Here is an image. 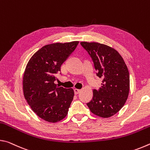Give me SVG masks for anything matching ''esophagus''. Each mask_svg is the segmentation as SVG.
I'll list each match as a JSON object with an SVG mask.
<instances>
[{
  "mask_svg": "<svg viewBox=\"0 0 150 150\" xmlns=\"http://www.w3.org/2000/svg\"><path fill=\"white\" fill-rule=\"evenodd\" d=\"M81 92V89H78V88H75L74 89V93L75 95H77Z\"/></svg>",
  "mask_w": 150,
  "mask_h": 150,
  "instance_id": "34e87169",
  "label": "esophagus"
}]
</instances>
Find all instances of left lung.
<instances>
[{
	"mask_svg": "<svg viewBox=\"0 0 150 150\" xmlns=\"http://www.w3.org/2000/svg\"><path fill=\"white\" fill-rule=\"evenodd\" d=\"M94 63L96 75L102 78L101 87L93 90L87 105L91 112L102 118L115 115L123 107L130 90V75L120 54L114 48L96 42H81Z\"/></svg>",
	"mask_w": 150,
	"mask_h": 150,
	"instance_id": "left-lung-1",
	"label": "left lung"
}]
</instances>
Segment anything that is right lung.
I'll return each instance as SVG.
<instances>
[{
    "instance_id": "right-lung-1",
    "label": "right lung",
    "mask_w": 150,
    "mask_h": 150,
    "mask_svg": "<svg viewBox=\"0 0 150 150\" xmlns=\"http://www.w3.org/2000/svg\"><path fill=\"white\" fill-rule=\"evenodd\" d=\"M78 41L45 45L32 55L23 76L25 99L32 110L49 122L67 115L74 96L73 88L57 87L54 81L63 63L72 54Z\"/></svg>"
}]
</instances>
